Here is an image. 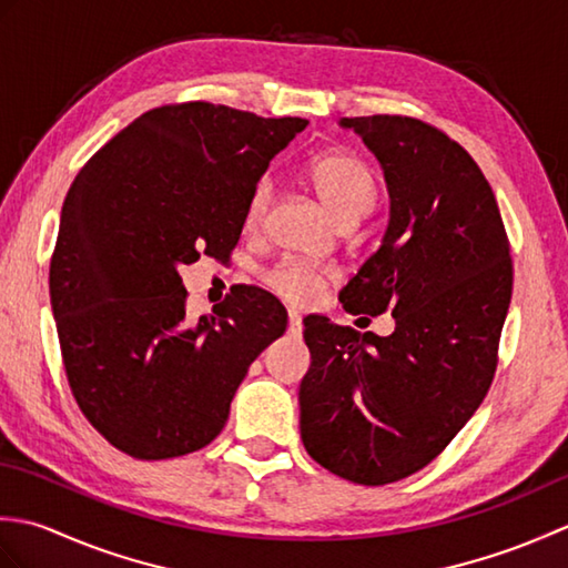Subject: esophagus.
<instances>
[{
  "instance_id": "1",
  "label": "esophagus",
  "mask_w": 568,
  "mask_h": 568,
  "mask_svg": "<svg viewBox=\"0 0 568 568\" xmlns=\"http://www.w3.org/2000/svg\"><path fill=\"white\" fill-rule=\"evenodd\" d=\"M287 334L295 336V339L297 336H303V317H300L295 310L287 312Z\"/></svg>"
}]
</instances>
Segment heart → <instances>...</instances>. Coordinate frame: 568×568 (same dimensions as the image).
I'll return each instance as SVG.
<instances>
[{"mask_svg":"<svg viewBox=\"0 0 568 568\" xmlns=\"http://www.w3.org/2000/svg\"><path fill=\"white\" fill-rule=\"evenodd\" d=\"M305 178L317 192V197L327 204V210L339 220L344 226H352L366 214L373 212L378 204V180L373 168L361 159L358 153L346 149L322 151L312 159L305 168ZM271 207V183L261 180L253 187L244 222L248 229H258ZM329 275L315 268L305 261L285 258L271 265L263 273V283L271 287L275 295L293 305H307L320 295L327 285Z\"/></svg>","mask_w":568,"mask_h":568,"instance_id":"b5f03b06","label":"heart"}]
</instances>
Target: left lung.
<instances>
[{
  "instance_id": "obj_1",
  "label": "left lung",
  "mask_w": 568,
  "mask_h": 568,
  "mask_svg": "<svg viewBox=\"0 0 568 568\" xmlns=\"http://www.w3.org/2000/svg\"><path fill=\"white\" fill-rule=\"evenodd\" d=\"M383 165L390 224L346 283L352 315L390 312L364 339L305 320L300 383L307 454L339 478L385 486L417 474L484 403L513 295L510 241L496 195L464 146L415 116L342 119Z\"/></svg>"
}]
</instances>
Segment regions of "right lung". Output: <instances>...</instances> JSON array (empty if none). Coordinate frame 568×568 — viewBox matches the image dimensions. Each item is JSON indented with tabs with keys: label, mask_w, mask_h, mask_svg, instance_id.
<instances>
[{
	"label": "right lung",
	"mask_w": 568,
	"mask_h": 568,
	"mask_svg": "<svg viewBox=\"0 0 568 568\" xmlns=\"http://www.w3.org/2000/svg\"><path fill=\"white\" fill-rule=\"evenodd\" d=\"M305 126L212 102L163 104L70 185L51 305L72 397L114 449L161 462L207 446L253 358L285 332V307L253 285L190 324L178 268L234 251L253 187Z\"/></svg>",
	"instance_id": "obj_1"
}]
</instances>
